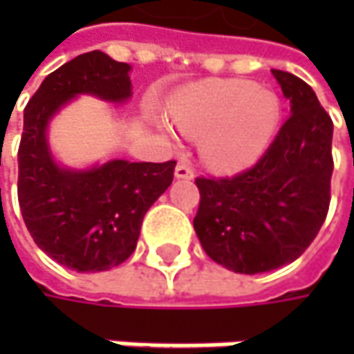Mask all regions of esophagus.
Masks as SVG:
<instances>
[{
    "label": "esophagus",
    "mask_w": 354,
    "mask_h": 354,
    "mask_svg": "<svg viewBox=\"0 0 354 354\" xmlns=\"http://www.w3.org/2000/svg\"><path fill=\"white\" fill-rule=\"evenodd\" d=\"M175 177L177 179H193V167L187 161H179L175 167Z\"/></svg>",
    "instance_id": "1"
}]
</instances>
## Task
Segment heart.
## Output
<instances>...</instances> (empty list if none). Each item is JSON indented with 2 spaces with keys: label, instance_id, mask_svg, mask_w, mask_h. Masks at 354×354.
Returning <instances> with one entry per match:
<instances>
[{
  "label": "heart",
  "instance_id": "1",
  "mask_svg": "<svg viewBox=\"0 0 354 354\" xmlns=\"http://www.w3.org/2000/svg\"><path fill=\"white\" fill-rule=\"evenodd\" d=\"M171 116L187 136H203L201 156L214 171L234 173L256 163L274 142L281 118L278 96L250 82H207L183 90Z\"/></svg>",
  "mask_w": 354,
  "mask_h": 354
}]
</instances>
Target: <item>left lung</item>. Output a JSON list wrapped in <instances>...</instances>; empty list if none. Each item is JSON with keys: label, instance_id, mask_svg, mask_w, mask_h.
Here are the masks:
<instances>
[{"label": "left lung", "instance_id": "obj_1", "mask_svg": "<svg viewBox=\"0 0 354 354\" xmlns=\"http://www.w3.org/2000/svg\"><path fill=\"white\" fill-rule=\"evenodd\" d=\"M272 75L292 102V116L264 156L232 177L195 179L201 246L238 274H262L299 258L331 203V116L301 78L278 68Z\"/></svg>", "mask_w": 354, "mask_h": 354}]
</instances>
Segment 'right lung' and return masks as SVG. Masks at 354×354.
<instances>
[{
	"label": "right lung",
	"instance_id": "right-lung-1",
	"mask_svg": "<svg viewBox=\"0 0 354 354\" xmlns=\"http://www.w3.org/2000/svg\"><path fill=\"white\" fill-rule=\"evenodd\" d=\"M129 64L92 50L43 80L25 108L17 197L35 244L76 272H104L136 250L147 209L173 181L175 161H108L90 171L61 169L48 153L45 128L76 94L122 102L131 94Z\"/></svg>",
	"mask_w": 354,
	"mask_h": 354
}]
</instances>
